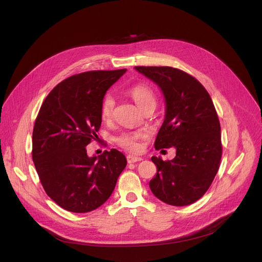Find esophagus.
I'll use <instances>...</instances> for the list:
<instances>
[{
  "label": "esophagus",
  "mask_w": 262,
  "mask_h": 262,
  "mask_svg": "<svg viewBox=\"0 0 262 262\" xmlns=\"http://www.w3.org/2000/svg\"><path fill=\"white\" fill-rule=\"evenodd\" d=\"M142 160H143V159L140 158V157H135V156H131V155L127 156V161H128L129 164L135 163V162H140V161H142Z\"/></svg>",
  "instance_id": "1"
}]
</instances>
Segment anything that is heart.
Returning a JSON list of instances; mask_svg holds the SVG:
<instances>
[{
	"label": "heart",
	"instance_id": "1",
	"mask_svg": "<svg viewBox=\"0 0 262 262\" xmlns=\"http://www.w3.org/2000/svg\"><path fill=\"white\" fill-rule=\"evenodd\" d=\"M130 96L134 100V102L138 104V106L143 110L145 106L149 104H154L156 105V96L154 92L151 91L150 87H148L146 85H135L132 89L129 91ZM115 106V99L113 96L106 95L101 103V117L102 119L106 120L111 118L112 114H113ZM145 132L143 131H135V132H124L120 134L118 138L116 139V143L123 149L130 151L138 154L142 150V145L140 141L145 138Z\"/></svg>",
	"mask_w": 262,
	"mask_h": 262
}]
</instances>
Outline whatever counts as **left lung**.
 Instances as JSON below:
<instances>
[{
    "mask_svg": "<svg viewBox=\"0 0 262 262\" xmlns=\"http://www.w3.org/2000/svg\"><path fill=\"white\" fill-rule=\"evenodd\" d=\"M135 70L156 83L165 100L156 149H176L172 160L151 158L158 172L149 186L165 204L191 205L207 192L220 166L221 126L213 102L205 87L182 70L144 66Z\"/></svg>",
    "mask_w": 262,
    "mask_h": 262,
    "instance_id": "8db88e82",
    "label": "left lung"
}]
</instances>
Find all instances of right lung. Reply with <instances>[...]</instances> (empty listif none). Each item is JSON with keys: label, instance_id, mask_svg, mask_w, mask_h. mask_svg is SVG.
<instances>
[{"label": "right lung", "instance_id": "obj_1", "mask_svg": "<svg viewBox=\"0 0 262 262\" xmlns=\"http://www.w3.org/2000/svg\"><path fill=\"white\" fill-rule=\"evenodd\" d=\"M126 71H87L64 80L47 96L36 118L34 165L48 196L70 212H90L103 205L127 165L116 149L98 157L86 150L101 126L106 91Z\"/></svg>", "mask_w": 262, "mask_h": 262}]
</instances>
